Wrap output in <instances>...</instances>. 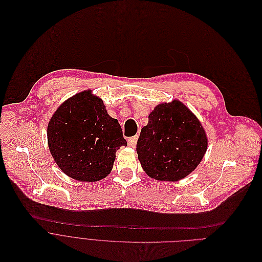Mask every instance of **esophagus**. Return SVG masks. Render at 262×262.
<instances>
[{
	"label": "esophagus",
	"mask_w": 262,
	"mask_h": 262,
	"mask_svg": "<svg viewBox=\"0 0 262 262\" xmlns=\"http://www.w3.org/2000/svg\"><path fill=\"white\" fill-rule=\"evenodd\" d=\"M136 142H138V136H132V138H129L128 140V143L131 147H135Z\"/></svg>",
	"instance_id": "obj_1"
}]
</instances>
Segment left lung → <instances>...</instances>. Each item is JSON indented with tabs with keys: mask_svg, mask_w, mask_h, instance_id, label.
<instances>
[{
	"mask_svg": "<svg viewBox=\"0 0 262 262\" xmlns=\"http://www.w3.org/2000/svg\"><path fill=\"white\" fill-rule=\"evenodd\" d=\"M208 146L201 121L179 100L158 104L140 134L136 152L147 175L161 181L186 177L203 160Z\"/></svg>",
	"mask_w": 262,
	"mask_h": 262,
	"instance_id": "1",
	"label": "left lung"
}]
</instances>
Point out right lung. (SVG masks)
Here are the masks:
<instances>
[{
  "instance_id": "add662e5",
  "label": "right lung",
  "mask_w": 262,
  "mask_h": 262,
  "mask_svg": "<svg viewBox=\"0 0 262 262\" xmlns=\"http://www.w3.org/2000/svg\"><path fill=\"white\" fill-rule=\"evenodd\" d=\"M48 145L67 176L85 182L105 178L116 151L127 146L117 119L112 118L100 98L85 91L61 104L48 124Z\"/></svg>"
}]
</instances>
